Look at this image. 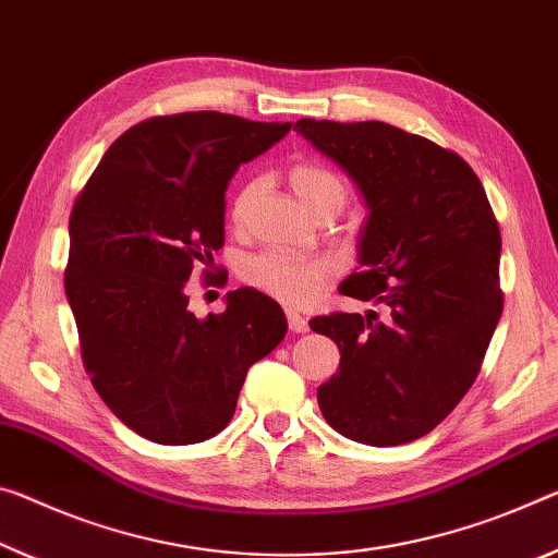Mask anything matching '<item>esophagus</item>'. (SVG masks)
<instances>
[{"label":"esophagus","instance_id":"obj_1","mask_svg":"<svg viewBox=\"0 0 558 558\" xmlns=\"http://www.w3.org/2000/svg\"><path fill=\"white\" fill-rule=\"evenodd\" d=\"M286 317H288V327L293 332H305L307 330V320L300 313H295V311H288L286 313Z\"/></svg>","mask_w":558,"mask_h":558}]
</instances>
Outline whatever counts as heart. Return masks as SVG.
I'll list each match as a JSON object with an SVG mask.
<instances>
[{
  "instance_id": "b5f03b06",
  "label": "heart",
  "mask_w": 558,
  "mask_h": 558,
  "mask_svg": "<svg viewBox=\"0 0 558 558\" xmlns=\"http://www.w3.org/2000/svg\"><path fill=\"white\" fill-rule=\"evenodd\" d=\"M295 196L305 203L313 214L320 210H340L348 201V181L332 168L323 163L303 161L295 163L288 173ZM260 189V179H251L241 185L231 203V218L243 223L247 208ZM335 272V260L327 255H303L268 247L245 258L241 265V280L258 293L276 298L286 305H307L320 293L323 282Z\"/></svg>"
}]
</instances>
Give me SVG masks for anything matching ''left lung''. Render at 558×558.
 I'll list each match as a JSON object with an SVG mask.
<instances>
[{
  "mask_svg": "<svg viewBox=\"0 0 558 558\" xmlns=\"http://www.w3.org/2000/svg\"><path fill=\"white\" fill-rule=\"evenodd\" d=\"M360 185L369 216L360 270L340 293L379 313H330L311 327L340 348L317 387L323 417L373 447L427 435L470 392L504 307L501 233L462 156L383 121L295 123Z\"/></svg>",
  "mask_w": 558,
  "mask_h": 558,
  "instance_id": "obj_1",
  "label": "left lung"
}]
</instances>
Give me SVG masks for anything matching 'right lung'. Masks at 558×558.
Returning <instances> with one entry per match:
<instances>
[{
    "instance_id": "add662e5",
    "label": "right lung",
    "mask_w": 558,
    "mask_h": 558,
    "mask_svg": "<svg viewBox=\"0 0 558 558\" xmlns=\"http://www.w3.org/2000/svg\"><path fill=\"white\" fill-rule=\"evenodd\" d=\"M290 123L220 111L151 117L113 141L69 218L64 288L82 360L106 407L158 445H196L231 422L247 367L286 338L253 288L198 320L185 282L226 241V189Z\"/></svg>"
}]
</instances>
